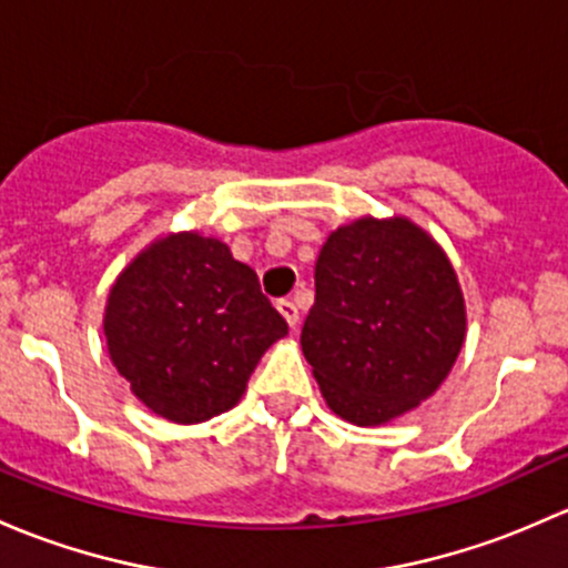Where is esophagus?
<instances>
[{
	"label": "esophagus",
	"instance_id": "34e87169",
	"mask_svg": "<svg viewBox=\"0 0 568 568\" xmlns=\"http://www.w3.org/2000/svg\"><path fill=\"white\" fill-rule=\"evenodd\" d=\"M277 310H280V315H283V318L288 321L291 329H296V324H300V307H296V304L291 302V300H280L277 302Z\"/></svg>",
	"mask_w": 568,
	"mask_h": 568
}]
</instances>
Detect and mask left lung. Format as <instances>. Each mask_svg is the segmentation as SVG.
Returning a JSON list of instances; mask_svg holds the SVG:
<instances>
[{
	"mask_svg": "<svg viewBox=\"0 0 568 568\" xmlns=\"http://www.w3.org/2000/svg\"><path fill=\"white\" fill-rule=\"evenodd\" d=\"M465 343V300L440 244L408 217H359L315 261L304 359L326 405L359 427L433 397Z\"/></svg>",
	"mask_w": 568,
	"mask_h": 568,
	"instance_id": "obj_1",
	"label": "left lung"
}]
</instances>
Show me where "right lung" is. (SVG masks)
Here are the masks:
<instances>
[{
	"label": "right lung",
	"mask_w": 568,
	"mask_h": 568,
	"mask_svg": "<svg viewBox=\"0 0 568 568\" xmlns=\"http://www.w3.org/2000/svg\"><path fill=\"white\" fill-rule=\"evenodd\" d=\"M103 332L113 367L149 410L199 425L234 408L288 324L229 244L182 231L124 266L105 304Z\"/></svg>",
	"instance_id": "1"
}]
</instances>
